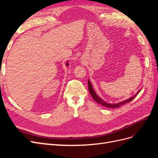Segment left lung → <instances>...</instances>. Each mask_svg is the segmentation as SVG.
<instances>
[{
    "label": "left lung",
    "mask_w": 158,
    "mask_h": 158,
    "mask_svg": "<svg viewBox=\"0 0 158 158\" xmlns=\"http://www.w3.org/2000/svg\"><path fill=\"white\" fill-rule=\"evenodd\" d=\"M88 89H89V92L90 94L92 95V96L93 99L95 100V101L96 102L102 105V106H103L104 107H106L107 108H117V107H120L121 106H123V105H125V103L131 102L132 100L140 92V89L138 90L137 93L135 95H134V96L131 97L130 98H128L126 100H123V101H122L121 102L116 103H108L106 102H105L104 100L102 99L101 98L99 97L98 94L95 93L94 89H93L92 85V84H91L89 79H88Z\"/></svg>",
    "instance_id": "left-lung-1"
}]
</instances>
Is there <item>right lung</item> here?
<instances>
[{"label": "right lung", "instance_id": "add662e5", "mask_svg": "<svg viewBox=\"0 0 158 158\" xmlns=\"http://www.w3.org/2000/svg\"><path fill=\"white\" fill-rule=\"evenodd\" d=\"M69 65V61L67 60V61H66V66H68Z\"/></svg>", "mask_w": 158, "mask_h": 158}]
</instances>
